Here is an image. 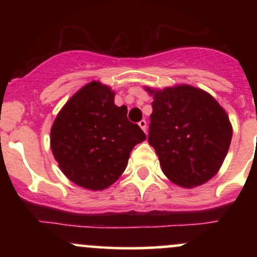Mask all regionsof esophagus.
<instances>
[{
	"mask_svg": "<svg viewBox=\"0 0 257 257\" xmlns=\"http://www.w3.org/2000/svg\"><path fill=\"white\" fill-rule=\"evenodd\" d=\"M139 125H140V128L143 129V131L146 133V129H147V123H146V120H145V119L140 120V122H139Z\"/></svg>",
	"mask_w": 257,
	"mask_h": 257,
	"instance_id": "1",
	"label": "esophagus"
}]
</instances>
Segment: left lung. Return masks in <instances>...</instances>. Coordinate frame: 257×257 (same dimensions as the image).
I'll return each instance as SVG.
<instances>
[{"label": "left lung", "mask_w": 257, "mask_h": 257, "mask_svg": "<svg viewBox=\"0 0 257 257\" xmlns=\"http://www.w3.org/2000/svg\"><path fill=\"white\" fill-rule=\"evenodd\" d=\"M155 93L149 144L174 184L199 186L220 169L232 139L228 116L208 93L191 85Z\"/></svg>", "instance_id": "8db88e82"}]
</instances>
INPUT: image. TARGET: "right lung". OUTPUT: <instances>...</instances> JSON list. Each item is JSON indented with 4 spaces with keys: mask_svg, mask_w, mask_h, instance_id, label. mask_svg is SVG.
Wrapping results in <instances>:
<instances>
[{
    "mask_svg": "<svg viewBox=\"0 0 257 257\" xmlns=\"http://www.w3.org/2000/svg\"><path fill=\"white\" fill-rule=\"evenodd\" d=\"M113 98L110 88L90 82L66 102L52 126L51 147L61 172L88 190L113 184L133 147L146 139L128 119L126 106H116Z\"/></svg>",
    "mask_w": 257,
    "mask_h": 257,
    "instance_id": "add662e5",
    "label": "right lung"
}]
</instances>
